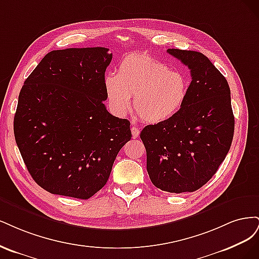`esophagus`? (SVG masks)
Listing matches in <instances>:
<instances>
[{
    "instance_id": "esophagus-1",
    "label": "esophagus",
    "mask_w": 259,
    "mask_h": 259,
    "mask_svg": "<svg viewBox=\"0 0 259 259\" xmlns=\"http://www.w3.org/2000/svg\"><path fill=\"white\" fill-rule=\"evenodd\" d=\"M131 133L133 138H138L140 136V129L136 126H131Z\"/></svg>"
}]
</instances>
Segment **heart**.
Segmentation results:
<instances>
[{"label":"heart","mask_w":259,"mask_h":259,"mask_svg":"<svg viewBox=\"0 0 259 259\" xmlns=\"http://www.w3.org/2000/svg\"><path fill=\"white\" fill-rule=\"evenodd\" d=\"M108 103L117 116H124L132 106L146 123H160L170 119L184 105L189 89L186 75L170 70L155 58L130 54L120 61L117 75L104 79Z\"/></svg>","instance_id":"b5f03b06"}]
</instances>
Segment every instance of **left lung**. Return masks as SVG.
<instances>
[{
    "mask_svg": "<svg viewBox=\"0 0 259 259\" xmlns=\"http://www.w3.org/2000/svg\"><path fill=\"white\" fill-rule=\"evenodd\" d=\"M188 66L186 101L173 117L141 132L153 184L168 193H193L212 179L224 161L235 131L230 88L203 54L168 49Z\"/></svg>",
    "mask_w": 259,
    "mask_h": 259,
    "instance_id": "1",
    "label": "left lung"
}]
</instances>
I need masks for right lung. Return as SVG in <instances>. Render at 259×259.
<instances>
[{"mask_svg":"<svg viewBox=\"0 0 259 259\" xmlns=\"http://www.w3.org/2000/svg\"><path fill=\"white\" fill-rule=\"evenodd\" d=\"M112 57L104 47L53 51L24 80L15 140L32 179L49 193L93 197L131 139L130 121L104 105Z\"/></svg>","mask_w":259,"mask_h":259,"instance_id":"obj_1","label":"right lung"}]
</instances>
